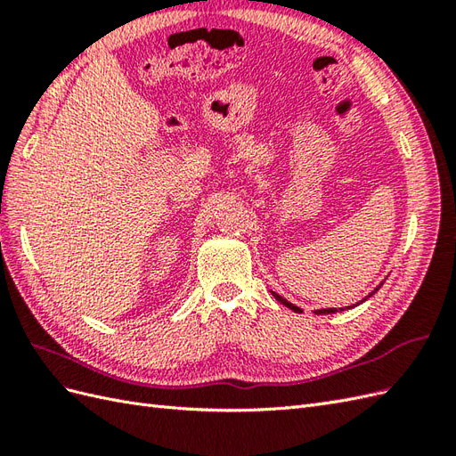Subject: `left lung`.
Returning <instances> with one entry per match:
<instances>
[{"instance_id": "8db88e82", "label": "left lung", "mask_w": 456, "mask_h": 456, "mask_svg": "<svg viewBox=\"0 0 456 456\" xmlns=\"http://www.w3.org/2000/svg\"><path fill=\"white\" fill-rule=\"evenodd\" d=\"M379 287H381V285H379ZM379 287H376V289H373V290H371V293H370V295H368L366 298H362L360 302H364V300H368V298H370V297H371L373 293H376V290H378ZM272 295H273V297H275V298H277L279 302H281V305H285L287 308H290V310H293V312H302V310H300L298 306H295V305H290V302H289V300H285L283 297H279L277 293H273V290H272ZM360 302H356V305H360ZM346 308H353V306H346ZM343 310H345V308H341V312H343ZM333 312H337V308H322V310H316V314H333Z\"/></svg>"}]
</instances>
